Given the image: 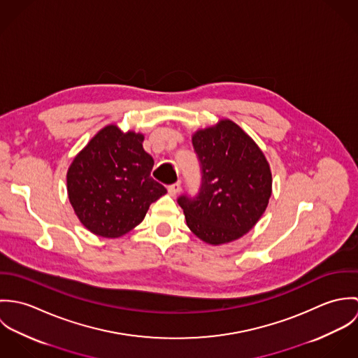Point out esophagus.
Here are the masks:
<instances>
[{
	"instance_id": "obj_1",
	"label": "esophagus",
	"mask_w": 358,
	"mask_h": 358,
	"mask_svg": "<svg viewBox=\"0 0 358 358\" xmlns=\"http://www.w3.org/2000/svg\"><path fill=\"white\" fill-rule=\"evenodd\" d=\"M179 190H180V182H176V183L168 186V194L169 196H176L179 193Z\"/></svg>"
}]
</instances>
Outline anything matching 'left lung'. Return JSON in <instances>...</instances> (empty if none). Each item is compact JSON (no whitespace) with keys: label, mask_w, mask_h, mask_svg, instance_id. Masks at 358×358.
<instances>
[{"label":"left lung","mask_w":358,"mask_h":358,"mask_svg":"<svg viewBox=\"0 0 358 358\" xmlns=\"http://www.w3.org/2000/svg\"><path fill=\"white\" fill-rule=\"evenodd\" d=\"M201 166L197 196L178 199L189 229L206 244L220 245L248 233L271 196L270 165L255 142L233 121L193 135Z\"/></svg>","instance_id":"1"}]
</instances>
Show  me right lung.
I'll use <instances>...</instances> for the list:
<instances>
[{
	"label": "right lung",
	"mask_w": 358,
	"mask_h": 358,
	"mask_svg": "<svg viewBox=\"0 0 358 358\" xmlns=\"http://www.w3.org/2000/svg\"><path fill=\"white\" fill-rule=\"evenodd\" d=\"M142 134L101 129L67 171V193L80 222L94 234L115 238L136 227L149 206L166 193L150 176L153 157Z\"/></svg>",
	"instance_id": "right-lung-1"
}]
</instances>
